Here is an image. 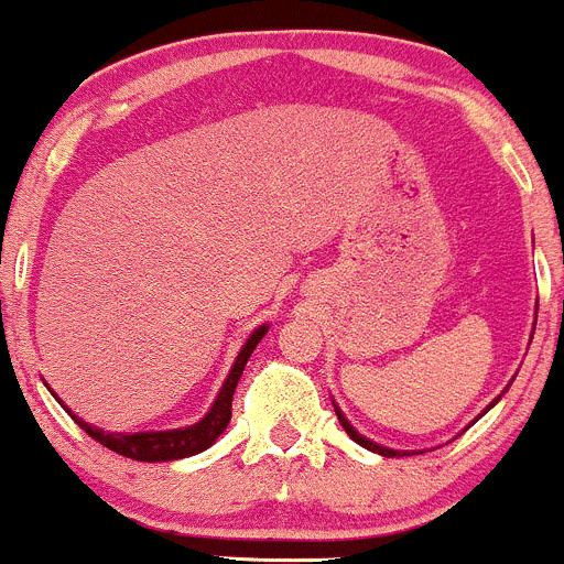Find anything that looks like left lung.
<instances>
[{
    "label": "left lung",
    "instance_id": "obj_1",
    "mask_svg": "<svg viewBox=\"0 0 564 564\" xmlns=\"http://www.w3.org/2000/svg\"><path fill=\"white\" fill-rule=\"evenodd\" d=\"M532 334H534V332H532ZM501 394H505V392H501ZM501 394H499V398H496V400H494V403H490V405H488V409H485V411H482V414H488V411H490V409H494V405H496V403H499V400H501ZM332 403H334V400H332ZM334 411H337V420H339V425H343V427H345V433H348V436H350V438H354V442H356V444H359V447L370 449V453H378V455H383V458H394V455H398V458H400V455H414V453H405V449H403V453H400V449H392V447H383V444H376V442H370V438H367V436H361V433H359V431H356V427H354V425H350V422H348V416H345V414H343V411H339V405H337V403H334ZM482 414H479V416H482ZM479 416H477V420H479Z\"/></svg>",
    "mask_w": 564,
    "mask_h": 564
}]
</instances>
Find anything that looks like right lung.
<instances>
[{
  "mask_svg": "<svg viewBox=\"0 0 564 564\" xmlns=\"http://www.w3.org/2000/svg\"><path fill=\"white\" fill-rule=\"evenodd\" d=\"M265 332H269V323H263V326H258L252 334H249V339L243 343V348L238 350L236 361H232L230 372H227L225 383H221L219 394H216L214 405L208 409V414L188 427H172V431H142V433H106L100 431V427L87 425V422L82 420V416H76L74 411L57 398V394L54 392L52 394L65 405V411L74 416V422L87 433V436H93L95 442L109 447L111 453L122 455V458L144 460V464H164V460L192 458V455L205 453L210 444H216V438H219L221 433L227 431V425H230L232 394H236V387L238 381H241V372L243 367H247L249 356H252V350L258 348L260 339L265 337Z\"/></svg>",
  "mask_w": 564,
  "mask_h": 564,
  "instance_id": "1",
  "label": "right lung"
}]
</instances>
